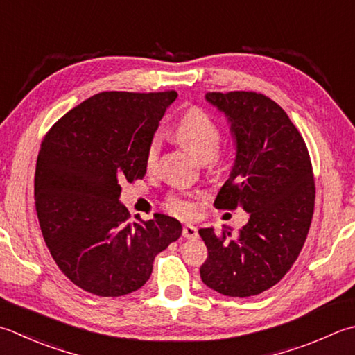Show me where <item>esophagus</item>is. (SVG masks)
<instances>
[{"mask_svg": "<svg viewBox=\"0 0 355 355\" xmlns=\"http://www.w3.org/2000/svg\"><path fill=\"white\" fill-rule=\"evenodd\" d=\"M198 235V229L193 225H184L183 226V237L186 239H196Z\"/></svg>", "mask_w": 355, "mask_h": 355, "instance_id": "esophagus-1", "label": "esophagus"}]
</instances>
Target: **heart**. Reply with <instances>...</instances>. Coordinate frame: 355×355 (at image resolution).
<instances>
[{"mask_svg": "<svg viewBox=\"0 0 355 355\" xmlns=\"http://www.w3.org/2000/svg\"><path fill=\"white\" fill-rule=\"evenodd\" d=\"M171 135L178 144L192 150L198 158L215 162L218 158V146L221 141V130L214 118L205 110L189 109L173 123ZM159 146L154 140L148 144L144 154V166L149 172L155 171L158 164ZM166 207L177 215H191L196 211V201L192 193L178 192L169 196Z\"/></svg>", "mask_w": 355, "mask_h": 355, "instance_id": "1", "label": "heart"}]
</instances>
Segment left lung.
I'll return each instance as SVG.
<instances>
[{
	"label": "left lung",
	"mask_w": 355,
	"mask_h": 355,
	"mask_svg": "<svg viewBox=\"0 0 355 355\" xmlns=\"http://www.w3.org/2000/svg\"><path fill=\"white\" fill-rule=\"evenodd\" d=\"M206 100L227 116L235 163L214 205L249 214L237 235L225 226L201 227L207 248L200 268L206 286L229 297L272 288L294 265L308 237L315 184L309 152L286 112L257 92H209Z\"/></svg>",
	"instance_id": "obj_1"
}]
</instances>
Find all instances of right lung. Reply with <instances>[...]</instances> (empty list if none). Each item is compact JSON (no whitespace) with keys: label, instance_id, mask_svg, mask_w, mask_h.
Masks as SVG:
<instances>
[{"label":"right lung","instance_id":"1","mask_svg":"<svg viewBox=\"0 0 355 355\" xmlns=\"http://www.w3.org/2000/svg\"><path fill=\"white\" fill-rule=\"evenodd\" d=\"M168 92H101L47 132L35 171L41 232L61 272L86 293L120 297L149 280L157 254L182 235L169 215L130 225L121 183L144 177V154Z\"/></svg>","mask_w":355,"mask_h":355}]
</instances>
